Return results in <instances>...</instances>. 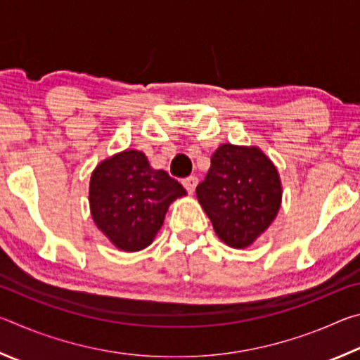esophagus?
Returning <instances> with one entry per match:
<instances>
[{
    "instance_id": "34e87169",
    "label": "esophagus",
    "mask_w": 360,
    "mask_h": 360,
    "mask_svg": "<svg viewBox=\"0 0 360 360\" xmlns=\"http://www.w3.org/2000/svg\"><path fill=\"white\" fill-rule=\"evenodd\" d=\"M197 184H198V179L195 178V176H188V178L182 179V186L186 187V191L188 193H193L195 192V187H197Z\"/></svg>"
}]
</instances>
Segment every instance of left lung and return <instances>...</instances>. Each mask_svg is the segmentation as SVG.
Returning a JSON list of instances; mask_svg holds the SVG:
<instances>
[{"mask_svg":"<svg viewBox=\"0 0 360 360\" xmlns=\"http://www.w3.org/2000/svg\"><path fill=\"white\" fill-rule=\"evenodd\" d=\"M197 198L225 245L245 249L278 216L283 186L278 168L257 146L225 143L197 186Z\"/></svg>","mask_w":360,"mask_h":360,"instance_id":"left-lung-1","label":"left lung"}]
</instances>
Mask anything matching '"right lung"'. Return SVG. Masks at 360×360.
<instances>
[{"label": "right lung", "instance_id": "obj_1", "mask_svg": "<svg viewBox=\"0 0 360 360\" xmlns=\"http://www.w3.org/2000/svg\"><path fill=\"white\" fill-rule=\"evenodd\" d=\"M186 188L163 169L150 167L144 152L127 149L100 162L90 176L89 203L96 227L124 252L148 248L165 214Z\"/></svg>", "mask_w": 360, "mask_h": 360}]
</instances>
